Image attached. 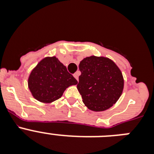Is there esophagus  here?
Returning a JSON list of instances; mask_svg holds the SVG:
<instances>
[{"label":"esophagus","instance_id":"esophagus-1","mask_svg":"<svg viewBox=\"0 0 154 154\" xmlns=\"http://www.w3.org/2000/svg\"><path fill=\"white\" fill-rule=\"evenodd\" d=\"M79 72H75L74 75H73V76H74L75 78V79L77 80V81L79 80Z\"/></svg>","mask_w":154,"mask_h":154}]
</instances>
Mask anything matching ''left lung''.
<instances>
[{"label": "left lung", "mask_w": 154, "mask_h": 154, "mask_svg": "<svg viewBox=\"0 0 154 154\" xmlns=\"http://www.w3.org/2000/svg\"><path fill=\"white\" fill-rule=\"evenodd\" d=\"M77 89L87 108L95 112L112 107L122 95L124 80L115 62L106 57H86L80 62Z\"/></svg>", "instance_id": "8db88e82"}]
</instances>
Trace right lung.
Listing matches in <instances>:
<instances>
[{"instance_id": "right-lung-1", "label": "right lung", "mask_w": 154, "mask_h": 154, "mask_svg": "<svg viewBox=\"0 0 154 154\" xmlns=\"http://www.w3.org/2000/svg\"><path fill=\"white\" fill-rule=\"evenodd\" d=\"M78 82L55 56L46 57L35 66L28 77V89L35 99L51 103L62 97L65 90Z\"/></svg>"}]
</instances>
